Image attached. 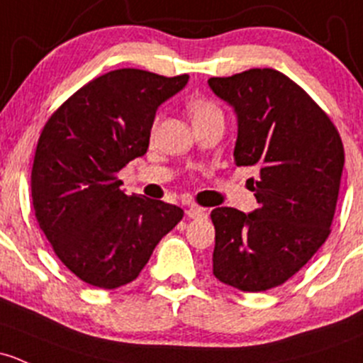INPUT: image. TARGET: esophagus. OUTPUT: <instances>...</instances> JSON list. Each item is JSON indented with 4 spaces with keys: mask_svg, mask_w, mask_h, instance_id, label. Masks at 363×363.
Masks as SVG:
<instances>
[{
    "mask_svg": "<svg viewBox=\"0 0 363 363\" xmlns=\"http://www.w3.org/2000/svg\"><path fill=\"white\" fill-rule=\"evenodd\" d=\"M186 216L189 217V219H198V217H207L208 212L207 208H201V207H189L188 211H186Z\"/></svg>",
    "mask_w": 363,
    "mask_h": 363,
    "instance_id": "1",
    "label": "esophagus"
}]
</instances>
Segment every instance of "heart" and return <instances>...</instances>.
Masks as SVG:
<instances>
[{
    "label": "heart",
    "mask_w": 363,
    "mask_h": 363,
    "mask_svg": "<svg viewBox=\"0 0 363 363\" xmlns=\"http://www.w3.org/2000/svg\"><path fill=\"white\" fill-rule=\"evenodd\" d=\"M186 108H188V113L191 114L193 121L203 120V118L220 113L219 106H217L213 101H211V99H205V97L191 99V101L186 104ZM156 123H158V116H156L155 121H152V127H156Z\"/></svg>",
    "instance_id": "b5f03b06"
}]
</instances>
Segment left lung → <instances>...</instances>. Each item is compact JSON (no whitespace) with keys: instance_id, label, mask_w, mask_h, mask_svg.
I'll list each match as a JSON object with an SVG mask.
<instances>
[{"instance_id":"obj_1","label":"left lung","mask_w":363,"mask_h":363,"mask_svg":"<svg viewBox=\"0 0 363 363\" xmlns=\"http://www.w3.org/2000/svg\"><path fill=\"white\" fill-rule=\"evenodd\" d=\"M208 85L235 108L236 167L259 207L243 213L213 208L212 269L243 292H262L294 277L330 235L345 147L337 128L296 82L277 69H249Z\"/></svg>"}]
</instances>
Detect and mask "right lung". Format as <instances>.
I'll list each match as a JSON object with an SVG mask.
<instances>
[{"mask_svg":"<svg viewBox=\"0 0 363 363\" xmlns=\"http://www.w3.org/2000/svg\"><path fill=\"white\" fill-rule=\"evenodd\" d=\"M188 78L109 71L45 123L30 174L34 213L57 257L85 284H130L184 216L162 200L125 194L116 174L147 151L156 109Z\"/></svg>","mask_w":363,"mask_h":363,"instance_id":"1","label":"right lung"}]
</instances>
